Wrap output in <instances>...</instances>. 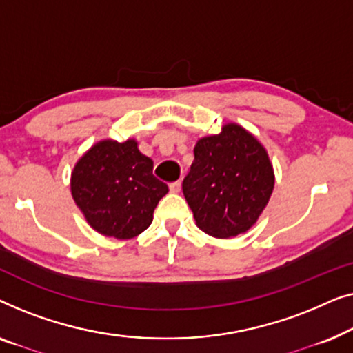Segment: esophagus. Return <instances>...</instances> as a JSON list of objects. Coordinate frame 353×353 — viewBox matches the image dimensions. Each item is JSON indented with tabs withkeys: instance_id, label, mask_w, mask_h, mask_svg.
<instances>
[{
	"instance_id": "34e87169",
	"label": "esophagus",
	"mask_w": 353,
	"mask_h": 353,
	"mask_svg": "<svg viewBox=\"0 0 353 353\" xmlns=\"http://www.w3.org/2000/svg\"><path fill=\"white\" fill-rule=\"evenodd\" d=\"M170 192H173V194H176V192L181 191V181H175V183H170Z\"/></svg>"
}]
</instances>
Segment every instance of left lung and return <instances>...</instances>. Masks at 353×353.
I'll use <instances>...</instances> for the list:
<instances>
[{
  "label": "left lung",
  "instance_id": "left-lung-1",
  "mask_svg": "<svg viewBox=\"0 0 353 353\" xmlns=\"http://www.w3.org/2000/svg\"><path fill=\"white\" fill-rule=\"evenodd\" d=\"M273 188L267 149L234 122L197 139L194 162L183 180V194L197 228L220 239L248 233L267 207Z\"/></svg>",
  "mask_w": 353,
  "mask_h": 353
}]
</instances>
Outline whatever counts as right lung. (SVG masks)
<instances>
[{
	"mask_svg": "<svg viewBox=\"0 0 353 353\" xmlns=\"http://www.w3.org/2000/svg\"><path fill=\"white\" fill-rule=\"evenodd\" d=\"M152 167L134 138L94 143L70 175L72 197L91 228L115 239L141 234L168 192L165 183L152 175Z\"/></svg>",
	"mask_w": 353,
	"mask_h": 353,
	"instance_id": "add662e5",
	"label": "right lung"
}]
</instances>
